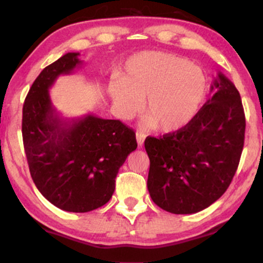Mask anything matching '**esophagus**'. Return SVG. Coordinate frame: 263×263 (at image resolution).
Here are the masks:
<instances>
[{"instance_id": "34e87169", "label": "esophagus", "mask_w": 263, "mask_h": 263, "mask_svg": "<svg viewBox=\"0 0 263 263\" xmlns=\"http://www.w3.org/2000/svg\"><path fill=\"white\" fill-rule=\"evenodd\" d=\"M136 140H137V143L138 146L142 147V144H143L144 140H146V135L143 134V132H136Z\"/></svg>"}]
</instances>
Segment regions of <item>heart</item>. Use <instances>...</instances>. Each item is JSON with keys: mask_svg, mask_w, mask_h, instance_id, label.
Wrapping results in <instances>:
<instances>
[{"mask_svg": "<svg viewBox=\"0 0 263 263\" xmlns=\"http://www.w3.org/2000/svg\"><path fill=\"white\" fill-rule=\"evenodd\" d=\"M204 71L186 58L161 52L140 53L127 60L121 79L108 86L115 112L129 119L142 107L141 126L172 132L194 119L206 98Z\"/></svg>", "mask_w": 263, "mask_h": 263, "instance_id": "heart-1", "label": "heart"}]
</instances>
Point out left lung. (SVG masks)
I'll use <instances>...</instances> for the list:
<instances>
[{"instance_id":"left-lung-1","label":"left lung","mask_w":263,"mask_h":263,"mask_svg":"<svg viewBox=\"0 0 263 263\" xmlns=\"http://www.w3.org/2000/svg\"><path fill=\"white\" fill-rule=\"evenodd\" d=\"M211 98L188 125L163 137H147V188L172 214H194L215 203L230 185L245 140V112L234 84L219 73Z\"/></svg>"}]
</instances>
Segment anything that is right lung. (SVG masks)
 Segmentation results:
<instances>
[{
    "instance_id": "obj_1",
    "label": "right lung",
    "mask_w": 263,
    "mask_h": 263,
    "mask_svg": "<svg viewBox=\"0 0 263 263\" xmlns=\"http://www.w3.org/2000/svg\"><path fill=\"white\" fill-rule=\"evenodd\" d=\"M83 64L66 53L45 66L23 105L22 136L33 182L59 209L87 213L110 200L120 167L137 148L134 129L119 120L87 114L64 119L53 106L49 89L60 75Z\"/></svg>"
}]
</instances>
